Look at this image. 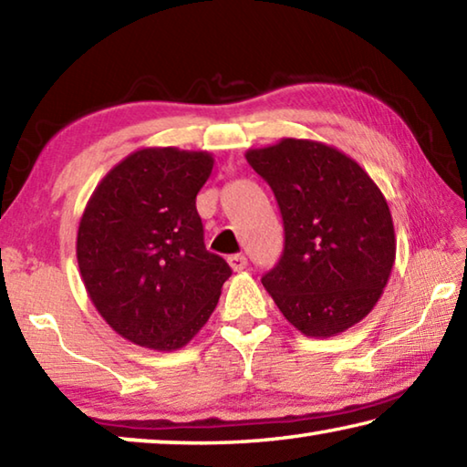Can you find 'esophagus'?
Listing matches in <instances>:
<instances>
[{
    "instance_id": "esophagus-1",
    "label": "esophagus",
    "mask_w": 467,
    "mask_h": 467,
    "mask_svg": "<svg viewBox=\"0 0 467 467\" xmlns=\"http://www.w3.org/2000/svg\"><path fill=\"white\" fill-rule=\"evenodd\" d=\"M228 265H231L233 272H243L244 267H247V259H244L243 255H228Z\"/></svg>"
}]
</instances>
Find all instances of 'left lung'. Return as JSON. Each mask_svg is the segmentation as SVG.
Listing matches in <instances>:
<instances>
[{"label": "left lung", "mask_w": 467, "mask_h": 467, "mask_svg": "<svg viewBox=\"0 0 467 467\" xmlns=\"http://www.w3.org/2000/svg\"><path fill=\"white\" fill-rule=\"evenodd\" d=\"M244 158L278 200L284 253L262 284L306 337L342 334L373 311L395 264L389 205L368 172L329 144L282 138Z\"/></svg>", "instance_id": "left-lung-1"}]
</instances>
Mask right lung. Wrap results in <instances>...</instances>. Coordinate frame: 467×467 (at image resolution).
Here are the masks:
<instances>
[{
	"mask_svg": "<svg viewBox=\"0 0 467 467\" xmlns=\"http://www.w3.org/2000/svg\"><path fill=\"white\" fill-rule=\"evenodd\" d=\"M214 156L140 148L117 162L82 212L76 257L94 309L131 344L172 352L216 309L231 267L203 244L195 197Z\"/></svg>",
	"mask_w": 467,
	"mask_h": 467,
	"instance_id": "obj_1",
	"label": "right lung"
}]
</instances>
